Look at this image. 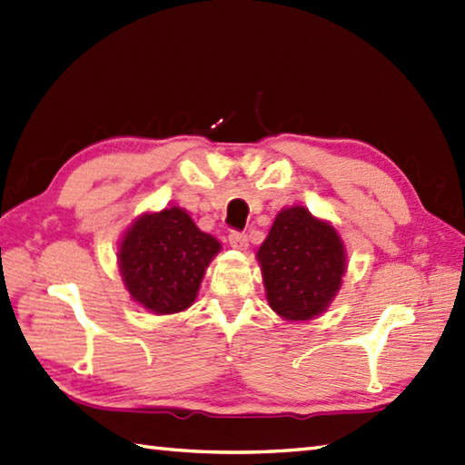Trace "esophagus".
<instances>
[{"label": "esophagus", "mask_w": 465, "mask_h": 465, "mask_svg": "<svg viewBox=\"0 0 465 465\" xmlns=\"http://www.w3.org/2000/svg\"><path fill=\"white\" fill-rule=\"evenodd\" d=\"M229 244L232 246V249H236V251H246V246H249V236H246L244 232L232 231L229 234Z\"/></svg>", "instance_id": "1"}]
</instances>
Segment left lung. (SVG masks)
I'll return each mask as SVG.
<instances>
[{"label": "left lung", "mask_w": 465, "mask_h": 465, "mask_svg": "<svg viewBox=\"0 0 465 465\" xmlns=\"http://www.w3.org/2000/svg\"><path fill=\"white\" fill-rule=\"evenodd\" d=\"M266 301L284 320H312L334 301L346 272L336 229L301 204L276 214L259 252Z\"/></svg>", "instance_id": "8db88e82"}]
</instances>
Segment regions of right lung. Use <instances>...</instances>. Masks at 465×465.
Masks as SVG:
<instances>
[{"mask_svg": "<svg viewBox=\"0 0 465 465\" xmlns=\"http://www.w3.org/2000/svg\"><path fill=\"white\" fill-rule=\"evenodd\" d=\"M221 251L187 211L145 213L119 242V271L131 298L153 314L183 312L194 302L206 266Z\"/></svg>", "mask_w": 465, "mask_h": 465, "instance_id": "obj_1", "label": "right lung"}]
</instances>
